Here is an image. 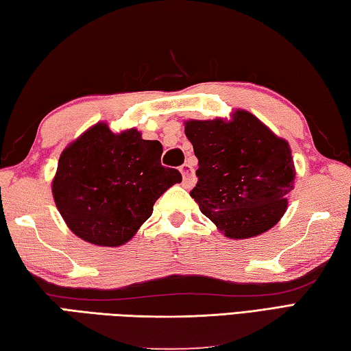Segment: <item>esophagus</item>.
I'll use <instances>...</instances> for the list:
<instances>
[{"instance_id":"obj_1","label":"esophagus","mask_w":351,"mask_h":351,"mask_svg":"<svg viewBox=\"0 0 351 351\" xmlns=\"http://www.w3.org/2000/svg\"><path fill=\"white\" fill-rule=\"evenodd\" d=\"M180 170H181V173H182L184 186H187V187L193 186V184H195V173H193L192 165H190V164H182Z\"/></svg>"}]
</instances>
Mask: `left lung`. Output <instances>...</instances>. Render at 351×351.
Returning <instances> with one entry per match:
<instances>
[{
	"instance_id": "8db88e82",
	"label": "left lung",
	"mask_w": 351,
	"mask_h": 351,
	"mask_svg": "<svg viewBox=\"0 0 351 351\" xmlns=\"http://www.w3.org/2000/svg\"><path fill=\"white\" fill-rule=\"evenodd\" d=\"M186 136L199 165L190 195L226 237H258L281 219L295 184L285 139L244 110L228 123L187 121Z\"/></svg>"
}]
</instances>
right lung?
Wrapping results in <instances>:
<instances>
[{
	"instance_id": "add662e5",
	"label": "right lung",
	"mask_w": 351,
	"mask_h": 351,
	"mask_svg": "<svg viewBox=\"0 0 351 351\" xmlns=\"http://www.w3.org/2000/svg\"><path fill=\"white\" fill-rule=\"evenodd\" d=\"M162 145L135 129L119 135L97 124L62 152L55 204L76 237L118 247L147 221L159 196L182 176L161 164Z\"/></svg>"
}]
</instances>
